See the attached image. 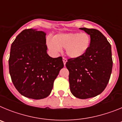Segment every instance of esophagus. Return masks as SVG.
I'll return each mask as SVG.
<instances>
[{
    "mask_svg": "<svg viewBox=\"0 0 122 122\" xmlns=\"http://www.w3.org/2000/svg\"><path fill=\"white\" fill-rule=\"evenodd\" d=\"M63 63H64V65L65 66V64H66V62H67V59H66V58L63 57Z\"/></svg>",
    "mask_w": 122,
    "mask_h": 122,
    "instance_id": "esophagus-1",
    "label": "esophagus"
}]
</instances>
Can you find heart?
I'll return each instance as SVG.
<instances>
[{
	"label": "heart",
	"mask_w": 122,
	"mask_h": 122,
	"mask_svg": "<svg viewBox=\"0 0 122 122\" xmlns=\"http://www.w3.org/2000/svg\"><path fill=\"white\" fill-rule=\"evenodd\" d=\"M48 48L53 52L60 51L65 48L68 57L73 59L81 57L86 54L90 45V37L86 33H60L49 40Z\"/></svg>",
	"instance_id": "heart-1"
}]
</instances>
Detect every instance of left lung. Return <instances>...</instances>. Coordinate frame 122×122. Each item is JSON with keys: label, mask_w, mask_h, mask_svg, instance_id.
<instances>
[{"label": "left lung", "mask_w": 122, "mask_h": 122, "mask_svg": "<svg viewBox=\"0 0 122 122\" xmlns=\"http://www.w3.org/2000/svg\"><path fill=\"white\" fill-rule=\"evenodd\" d=\"M90 36L86 54L77 59H68L70 91L76 98L94 97L103 92L112 69L111 46L101 32L95 29L80 28Z\"/></svg>", "instance_id": "8db88e82"}]
</instances>
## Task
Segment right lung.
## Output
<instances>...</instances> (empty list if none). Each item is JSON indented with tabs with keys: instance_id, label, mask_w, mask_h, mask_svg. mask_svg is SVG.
<instances>
[{
	"instance_id": "right-lung-1",
	"label": "right lung",
	"mask_w": 122,
	"mask_h": 122,
	"mask_svg": "<svg viewBox=\"0 0 122 122\" xmlns=\"http://www.w3.org/2000/svg\"><path fill=\"white\" fill-rule=\"evenodd\" d=\"M46 33L25 29L11 44L8 64L11 81L22 95L40 100L50 95L54 81L64 66L62 57L47 54Z\"/></svg>"
}]
</instances>
